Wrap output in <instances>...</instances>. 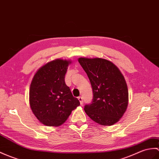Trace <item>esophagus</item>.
Wrapping results in <instances>:
<instances>
[{
    "label": "esophagus",
    "instance_id": "1",
    "mask_svg": "<svg viewBox=\"0 0 159 159\" xmlns=\"http://www.w3.org/2000/svg\"><path fill=\"white\" fill-rule=\"evenodd\" d=\"M78 99H79V100L80 103V105H83V98L80 96V97L78 98Z\"/></svg>",
    "mask_w": 159,
    "mask_h": 159
}]
</instances>
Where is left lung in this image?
Here are the masks:
<instances>
[{"label":"left lung","instance_id":"8db88e82","mask_svg":"<svg viewBox=\"0 0 159 159\" xmlns=\"http://www.w3.org/2000/svg\"><path fill=\"white\" fill-rule=\"evenodd\" d=\"M79 62L90 80L93 98L84 110L102 125L117 123L128 106V89L124 76L113 63L102 58L80 57Z\"/></svg>","mask_w":159,"mask_h":159}]
</instances>
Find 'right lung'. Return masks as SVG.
I'll use <instances>...</instances> for the list:
<instances>
[{
    "mask_svg": "<svg viewBox=\"0 0 159 159\" xmlns=\"http://www.w3.org/2000/svg\"><path fill=\"white\" fill-rule=\"evenodd\" d=\"M70 61L57 59L35 74L30 88V105L38 120L47 126H59L67 120L80 102L66 84Z\"/></svg>",
    "mask_w": 159,
    "mask_h": 159,
    "instance_id": "obj_1",
    "label": "right lung"
}]
</instances>
